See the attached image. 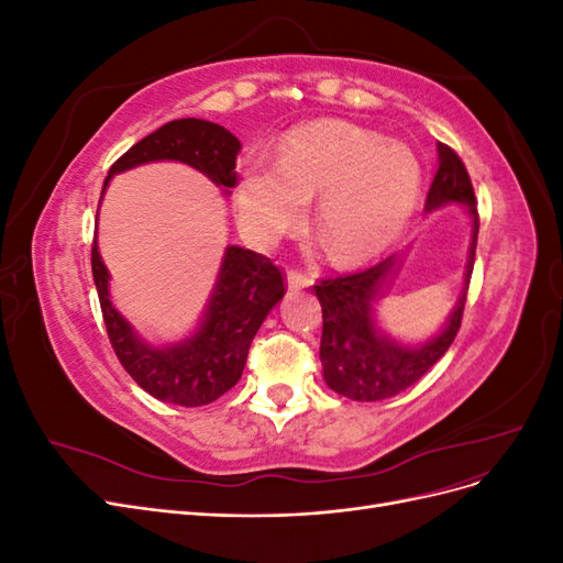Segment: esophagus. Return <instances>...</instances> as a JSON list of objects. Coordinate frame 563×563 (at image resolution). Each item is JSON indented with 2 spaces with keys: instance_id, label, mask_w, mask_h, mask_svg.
I'll use <instances>...</instances> for the list:
<instances>
[{
  "instance_id": "1",
  "label": "esophagus",
  "mask_w": 563,
  "mask_h": 563,
  "mask_svg": "<svg viewBox=\"0 0 563 563\" xmlns=\"http://www.w3.org/2000/svg\"><path fill=\"white\" fill-rule=\"evenodd\" d=\"M286 284H288V288H291V291H298V288L312 286V277L302 275V272H298V269H291V272H286Z\"/></svg>"
}]
</instances>
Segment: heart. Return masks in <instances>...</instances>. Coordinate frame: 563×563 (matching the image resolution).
Instances as JSON below:
<instances>
[{"label": "heart", "instance_id": "1", "mask_svg": "<svg viewBox=\"0 0 563 563\" xmlns=\"http://www.w3.org/2000/svg\"><path fill=\"white\" fill-rule=\"evenodd\" d=\"M422 166L411 150L347 122H314L286 135L277 164H242L234 207L258 244L277 242L302 223L317 199L314 228L338 265L378 258L411 220Z\"/></svg>", "mask_w": 563, "mask_h": 563}]
</instances>
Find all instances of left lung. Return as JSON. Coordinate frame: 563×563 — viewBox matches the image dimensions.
Masks as SVG:
<instances>
[{"label":"left lung","instance_id":"1","mask_svg":"<svg viewBox=\"0 0 563 563\" xmlns=\"http://www.w3.org/2000/svg\"><path fill=\"white\" fill-rule=\"evenodd\" d=\"M437 152L439 168L428 201H424V211L441 209L446 203H465L467 207L472 218V244L465 267V291L457 298L446 327L434 338L422 345H404L383 333L373 317V302L397 275V255H389L356 275L321 279L314 291L323 317L319 347L323 380L347 399L380 401L418 383L446 354L457 335L460 321H463L476 234H479V213H476L474 187L463 159L444 143H437Z\"/></svg>","mask_w":563,"mask_h":563}]
</instances>
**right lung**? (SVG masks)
I'll return each instance as SVG.
<instances>
[{"instance_id": "obj_1", "label": "right lung", "mask_w": 563, "mask_h": 563, "mask_svg": "<svg viewBox=\"0 0 563 563\" xmlns=\"http://www.w3.org/2000/svg\"><path fill=\"white\" fill-rule=\"evenodd\" d=\"M242 143L207 119H174L126 150L108 172L112 176L150 162H183L220 187L236 185ZM91 269L100 310L117 360L147 395L176 406H203L223 397L242 378L249 347L269 310L284 298V275L265 255L228 246L218 282L197 331L176 345L155 347L112 308L110 272L91 246Z\"/></svg>"}]
</instances>
